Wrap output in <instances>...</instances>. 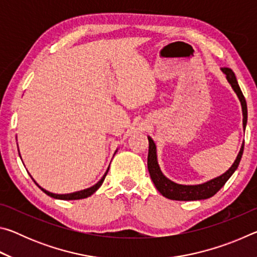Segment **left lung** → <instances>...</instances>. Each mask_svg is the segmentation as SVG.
Wrapping results in <instances>:
<instances>
[{
	"mask_svg": "<svg viewBox=\"0 0 257 257\" xmlns=\"http://www.w3.org/2000/svg\"><path fill=\"white\" fill-rule=\"evenodd\" d=\"M221 70H222L224 72V75L227 76L229 84L231 85L233 90L237 94L239 101L241 103L242 116H243L242 124H243V129H245L246 123H247L246 99L243 97L240 87L238 85L237 78L234 76V72L231 70V69L222 68ZM149 144H150V147H149V156H147V168H149V172L152 178V181L154 182L156 189H158L164 197H167L169 199H173V201H198V199H206L214 196L217 191L224 186V184L228 181L229 178L232 176V173L236 171V169L239 165V162H240L241 160V155L243 152V144H242L236 161H234L233 164L231 165V168H230L227 172H224L222 176L214 178V179H212L202 185L185 186V185H178L176 182L169 180L167 177L163 176V173L160 170L158 160H156V147L153 139L151 137H149Z\"/></svg>",
	"mask_w": 257,
	"mask_h": 257,
	"instance_id": "left-lung-1",
	"label": "left lung"
}]
</instances>
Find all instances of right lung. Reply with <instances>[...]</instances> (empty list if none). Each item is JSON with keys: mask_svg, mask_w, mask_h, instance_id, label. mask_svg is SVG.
Masks as SVG:
<instances>
[{"mask_svg": "<svg viewBox=\"0 0 257 257\" xmlns=\"http://www.w3.org/2000/svg\"><path fill=\"white\" fill-rule=\"evenodd\" d=\"M107 172H108V169H107V171L105 172V175L103 176V178L101 180H99L96 185H94L93 187H90V188H88V189H85V190H81V191H77V193H72V194H67V195H58V194H52V193H50V191H47V190H45V189H43L42 187H40L38 186L37 184V186L40 187V188L44 191V193L46 194V195H49V196H51V197H53V198H58V199H81V198H86V197H88V196H90V195L92 194H94L95 191H96L99 187H101V185L103 184V181H104V179H105V177H106V175H107Z\"/></svg>", "mask_w": 257, "mask_h": 257, "instance_id": "add662e5", "label": "right lung"}]
</instances>
